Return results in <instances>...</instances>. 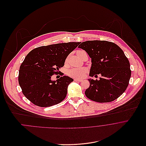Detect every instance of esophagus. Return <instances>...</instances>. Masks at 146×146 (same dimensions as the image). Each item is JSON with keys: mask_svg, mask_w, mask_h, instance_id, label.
<instances>
[{"mask_svg": "<svg viewBox=\"0 0 146 146\" xmlns=\"http://www.w3.org/2000/svg\"><path fill=\"white\" fill-rule=\"evenodd\" d=\"M74 80L76 82H82L83 81L82 79H75Z\"/></svg>", "mask_w": 146, "mask_h": 146, "instance_id": "esophagus-1", "label": "esophagus"}]
</instances>
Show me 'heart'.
Masks as SVG:
<instances>
[{
	"label": "heart",
	"instance_id": "1",
	"mask_svg": "<svg viewBox=\"0 0 146 146\" xmlns=\"http://www.w3.org/2000/svg\"><path fill=\"white\" fill-rule=\"evenodd\" d=\"M83 52V50H78L77 52V55L79 56L81 52ZM68 59H66V62H67ZM87 69L84 67H80V68H74L68 71V75L76 79H81L83 78L85 74L87 72Z\"/></svg>",
	"mask_w": 146,
	"mask_h": 146
}]
</instances>
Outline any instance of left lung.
<instances>
[{
    "mask_svg": "<svg viewBox=\"0 0 146 146\" xmlns=\"http://www.w3.org/2000/svg\"><path fill=\"white\" fill-rule=\"evenodd\" d=\"M92 59L89 76L101 74L100 80L88 79L90 86L85 91L89 99L101 103L111 102L125 91L131 75L130 64L123 50L115 44L107 41L79 42Z\"/></svg>",
    "mask_w": 146,
    "mask_h": 146,
    "instance_id": "obj_1",
    "label": "left lung"
}]
</instances>
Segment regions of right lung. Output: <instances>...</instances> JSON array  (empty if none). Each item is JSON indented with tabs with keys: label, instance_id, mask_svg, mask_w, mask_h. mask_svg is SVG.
Segmentation results:
<instances>
[{
	"label": "right lung",
	"instance_id": "obj_1",
	"mask_svg": "<svg viewBox=\"0 0 146 146\" xmlns=\"http://www.w3.org/2000/svg\"><path fill=\"white\" fill-rule=\"evenodd\" d=\"M79 44L71 42L42 46L27 54L18 75L19 86L27 99L40 107L56 105L64 100L73 79L63 76L52 80L51 78L60 73L67 57Z\"/></svg>",
	"mask_w": 146,
	"mask_h": 146
}]
</instances>
